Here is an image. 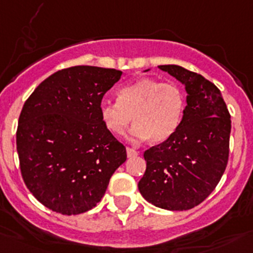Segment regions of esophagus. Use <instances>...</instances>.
I'll return each mask as SVG.
<instances>
[{"label": "esophagus", "mask_w": 253, "mask_h": 253, "mask_svg": "<svg viewBox=\"0 0 253 253\" xmlns=\"http://www.w3.org/2000/svg\"><path fill=\"white\" fill-rule=\"evenodd\" d=\"M126 155H128V158H134V156L138 155V151L131 148H126Z\"/></svg>", "instance_id": "esophagus-1"}]
</instances>
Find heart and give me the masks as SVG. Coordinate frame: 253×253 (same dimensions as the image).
Listing matches in <instances>:
<instances>
[{
	"label": "heart",
	"instance_id": "1",
	"mask_svg": "<svg viewBox=\"0 0 253 253\" xmlns=\"http://www.w3.org/2000/svg\"><path fill=\"white\" fill-rule=\"evenodd\" d=\"M185 104V94L177 84L140 78L122 86L115 102L103 100L99 113L105 128L114 135L124 134L133 120V140L149 139L160 144L177 130Z\"/></svg>",
	"mask_w": 253,
	"mask_h": 253
}]
</instances>
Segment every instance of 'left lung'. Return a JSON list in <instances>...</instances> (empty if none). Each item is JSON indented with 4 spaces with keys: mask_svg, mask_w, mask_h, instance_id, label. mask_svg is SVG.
Returning <instances> with one entry per match:
<instances>
[{
    "mask_svg": "<svg viewBox=\"0 0 253 253\" xmlns=\"http://www.w3.org/2000/svg\"><path fill=\"white\" fill-rule=\"evenodd\" d=\"M185 85L186 103L174 135L144 153L146 170L138 187L160 209L182 211L203 203L225 172L231 119L217 86L180 66H159Z\"/></svg>",
    "mask_w": 253,
    "mask_h": 253,
    "instance_id": "8db88e82",
    "label": "left lung"
}]
</instances>
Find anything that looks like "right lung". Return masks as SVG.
<instances>
[{"instance_id": "1", "label": "right lung", "mask_w": 253, "mask_h": 253, "mask_svg": "<svg viewBox=\"0 0 253 253\" xmlns=\"http://www.w3.org/2000/svg\"><path fill=\"white\" fill-rule=\"evenodd\" d=\"M120 77L117 69L71 67L44 79L26 100L16 134L21 174L49 210L78 215L93 209L126 160L99 113Z\"/></svg>"}]
</instances>
